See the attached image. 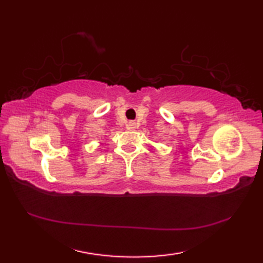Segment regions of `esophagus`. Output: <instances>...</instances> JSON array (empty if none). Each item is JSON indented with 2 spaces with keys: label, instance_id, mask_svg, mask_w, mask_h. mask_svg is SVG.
Instances as JSON below:
<instances>
[{
  "label": "esophagus",
  "instance_id": "34e87169",
  "mask_svg": "<svg viewBox=\"0 0 263 263\" xmlns=\"http://www.w3.org/2000/svg\"><path fill=\"white\" fill-rule=\"evenodd\" d=\"M127 126H128V128H137L138 127V124H137V122L136 121H130L128 122V124H127Z\"/></svg>",
  "mask_w": 263,
  "mask_h": 263
}]
</instances>
